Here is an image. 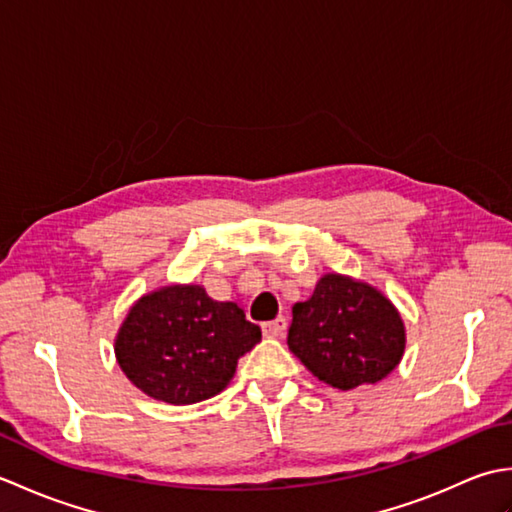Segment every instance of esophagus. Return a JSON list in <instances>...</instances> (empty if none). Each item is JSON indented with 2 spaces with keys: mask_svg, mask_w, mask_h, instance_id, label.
<instances>
[{
  "mask_svg": "<svg viewBox=\"0 0 512 512\" xmlns=\"http://www.w3.org/2000/svg\"><path fill=\"white\" fill-rule=\"evenodd\" d=\"M286 325H288L286 317H277L273 321L262 323V332H264V336H281L286 332Z\"/></svg>",
  "mask_w": 512,
  "mask_h": 512,
  "instance_id": "esophagus-1",
  "label": "esophagus"
}]
</instances>
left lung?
Instances as JSON below:
<instances>
[{"instance_id":"8db88e82","label":"left lung","mask_w":512,"mask_h":512,"mask_svg":"<svg viewBox=\"0 0 512 512\" xmlns=\"http://www.w3.org/2000/svg\"><path fill=\"white\" fill-rule=\"evenodd\" d=\"M405 339L394 303L352 277L323 275L312 297L292 306L290 352L336 389L383 380L400 363Z\"/></svg>"}]
</instances>
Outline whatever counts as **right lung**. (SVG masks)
<instances>
[{"label": "right lung", "mask_w": 512, "mask_h": 512, "mask_svg": "<svg viewBox=\"0 0 512 512\" xmlns=\"http://www.w3.org/2000/svg\"><path fill=\"white\" fill-rule=\"evenodd\" d=\"M262 341L233 301H215L202 286H165L140 297L116 334L125 376L147 396L193 405L231 383L239 356Z\"/></svg>", "instance_id": "1"}]
</instances>
